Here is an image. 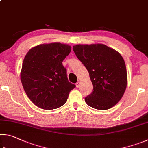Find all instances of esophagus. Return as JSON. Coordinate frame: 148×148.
<instances>
[{
  "label": "esophagus",
  "instance_id": "obj_1",
  "mask_svg": "<svg viewBox=\"0 0 148 148\" xmlns=\"http://www.w3.org/2000/svg\"><path fill=\"white\" fill-rule=\"evenodd\" d=\"M76 86L77 88H78V87H79V86H80V82H77V83L76 84Z\"/></svg>",
  "mask_w": 148,
  "mask_h": 148
}]
</instances>
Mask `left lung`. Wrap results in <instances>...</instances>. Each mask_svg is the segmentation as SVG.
Listing matches in <instances>:
<instances>
[{
    "instance_id": "8db88e82",
    "label": "left lung",
    "mask_w": 148,
    "mask_h": 148,
    "mask_svg": "<svg viewBox=\"0 0 148 148\" xmlns=\"http://www.w3.org/2000/svg\"><path fill=\"white\" fill-rule=\"evenodd\" d=\"M73 51L89 72L93 89L85 101L93 108L108 110L122 98L127 84L124 59L104 44L76 45Z\"/></svg>"
}]
</instances>
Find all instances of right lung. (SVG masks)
<instances>
[{
    "mask_svg": "<svg viewBox=\"0 0 148 148\" xmlns=\"http://www.w3.org/2000/svg\"><path fill=\"white\" fill-rule=\"evenodd\" d=\"M71 47L61 43L41 44L25 57L21 81L29 99L40 108L56 109L64 105L76 85L69 82L62 61Z\"/></svg>",
    "mask_w": 148,
    "mask_h": 148,
    "instance_id": "right-lung-1",
    "label": "right lung"
}]
</instances>
